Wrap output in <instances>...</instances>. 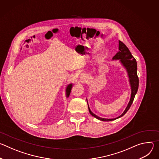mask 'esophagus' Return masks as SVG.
<instances>
[{
	"instance_id": "1",
	"label": "esophagus",
	"mask_w": 159,
	"mask_h": 159,
	"mask_svg": "<svg viewBox=\"0 0 159 159\" xmlns=\"http://www.w3.org/2000/svg\"><path fill=\"white\" fill-rule=\"evenodd\" d=\"M85 77V75L84 73H82V74H81L80 75V79H84Z\"/></svg>"
}]
</instances>
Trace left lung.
<instances>
[{"mask_svg": "<svg viewBox=\"0 0 159 159\" xmlns=\"http://www.w3.org/2000/svg\"><path fill=\"white\" fill-rule=\"evenodd\" d=\"M119 52L114 56L112 58V60H119L121 63L125 66L126 69L128 77H129V84L131 86V98L129 102L125 109V111L123 112V114L118 116V118H113V119H106V118H102L95 114L90 111L89 105V111L90 114L91 115L95 117L96 118L103 121H110L112 120H115L121 116H123L124 115H125V113L128 111L129 109L130 106H131L133 101L134 100V96L137 93V90L139 89V77L137 75V62L136 61L135 58L132 56L131 52H129V49L128 47L126 46V45L121 42V41H119Z\"/></svg>", "mask_w": 159, "mask_h": 159, "instance_id": "obj_1", "label": "left lung"}]
</instances>
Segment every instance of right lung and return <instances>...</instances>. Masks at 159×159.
<instances>
[{
    "label": "right lung",
    "instance_id": "obj_1",
    "mask_svg": "<svg viewBox=\"0 0 159 159\" xmlns=\"http://www.w3.org/2000/svg\"><path fill=\"white\" fill-rule=\"evenodd\" d=\"M72 84H70L68 85V86L66 87V96L68 98L69 96L70 92H71V89H72Z\"/></svg>",
    "mask_w": 159,
    "mask_h": 159
}]
</instances>
